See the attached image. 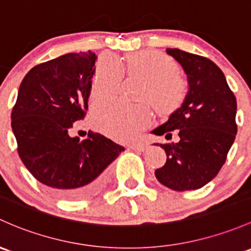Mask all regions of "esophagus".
I'll return each instance as SVG.
<instances>
[{
    "instance_id": "esophagus-1",
    "label": "esophagus",
    "mask_w": 251,
    "mask_h": 251,
    "mask_svg": "<svg viewBox=\"0 0 251 251\" xmlns=\"http://www.w3.org/2000/svg\"><path fill=\"white\" fill-rule=\"evenodd\" d=\"M128 148L132 150H137V151H144V150L147 149V144L146 143H133V144H131Z\"/></svg>"
}]
</instances>
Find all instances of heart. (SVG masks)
I'll list each match as a JSON object with an SVG mask.
<instances>
[{
	"mask_svg": "<svg viewBox=\"0 0 251 251\" xmlns=\"http://www.w3.org/2000/svg\"><path fill=\"white\" fill-rule=\"evenodd\" d=\"M123 75L143 84L141 102H149L160 117H170L183 107L188 85L178 75V66L167 55L156 50L128 54L120 68L113 60L101 57L91 81L90 101L100 105L113 101L120 88ZM150 123L146 105L126 107L112 103L99 107L94 113V124L101 132L120 142H128Z\"/></svg>",
	"mask_w": 251,
	"mask_h": 251,
	"instance_id": "1",
	"label": "heart"
}]
</instances>
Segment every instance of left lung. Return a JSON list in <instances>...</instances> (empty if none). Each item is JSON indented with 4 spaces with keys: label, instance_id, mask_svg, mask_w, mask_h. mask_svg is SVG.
Wrapping results in <instances>:
<instances>
[{
    "label": "left lung",
    "instance_id": "obj_1",
    "mask_svg": "<svg viewBox=\"0 0 251 251\" xmlns=\"http://www.w3.org/2000/svg\"><path fill=\"white\" fill-rule=\"evenodd\" d=\"M166 51L183 67L189 90L183 107L152 131L167 139L179 136L178 143L160 144L167 160L155 176L174 191L196 190L214 179L225 163L237 133V101L212 60L180 49Z\"/></svg>",
    "mask_w": 251,
    "mask_h": 251
}]
</instances>
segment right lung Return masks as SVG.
I'll use <instances>...</instances> for the list:
<instances>
[{
  "mask_svg": "<svg viewBox=\"0 0 251 251\" xmlns=\"http://www.w3.org/2000/svg\"><path fill=\"white\" fill-rule=\"evenodd\" d=\"M95 52H70L39 63L20 84L12 130L25 167L56 196L80 200L96 194L107 167L125 148L100 133L71 137L88 110Z\"/></svg>",
  "mask_w": 251,
  "mask_h": 251,
  "instance_id": "1",
  "label": "right lung"
}]
</instances>
